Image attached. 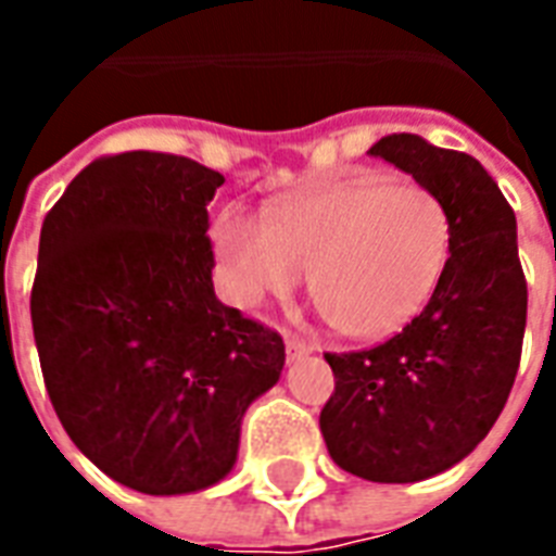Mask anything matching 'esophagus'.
Here are the masks:
<instances>
[{"instance_id": "esophagus-1", "label": "esophagus", "mask_w": 556, "mask_h": 556, "mask_svg": "<svg viewBox=\"0 0 556 556\" xmlns=\"http://www.w3.org/2000/svg\"><path fill=\"white\" fill-rule=\"evenodd\" d=\"M286 349H288V361H300V357L312 355L314 352L312 343H308L305 338H300V334H294V331L286 338Z\"/></svg>"}]
</instances>
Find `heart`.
<instances>
[{
  "mask_svg": "<svg viewBox=\"0 0 556 556\" xmlns=\"http://www.w3.org/2000/svg\"><path fill=\"white\" fill-rule=\"evenodd\" d=\"M227 291L260 305L312 274L317 303L343 334H395L430 303L453 253V216L418 181L357 176L296 192L253 218L225 210L213 227Z\"/></svg>",
  "mask_w": 556,
  "mask_h": 556,
  "instance_id": "b5f03b06",
  "label": "heart"
}]
</instances>
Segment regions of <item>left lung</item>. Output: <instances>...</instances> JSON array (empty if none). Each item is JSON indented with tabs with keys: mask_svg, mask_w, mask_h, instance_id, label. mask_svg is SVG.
Masks as SVG:
<instances>
[{
	"mask_svg": "<svg viewBox=\"0 0 556 556\" xmlns=\"http://www.w3.org/2000/svg\"><path fill=\"white\" fill-rule=\"evenodd\" d=\"M447 201L453 253L424 312L361 352H326L334 392L320 413L329 456L369 482H421L491 432L508 401L526 334L528 282L517 216L467 152L418 135L369 150Z\"/></svg>",
	"mask_w": 556,
	"mask_h": 556,
	"instance_id": "left-lung-1",
	"label": "left lung"
}]
</instances>
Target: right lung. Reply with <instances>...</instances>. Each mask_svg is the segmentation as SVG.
I'll use <instances>...</instances> for the list:
<instances>
[{"mask_svg": "<svg viewBox=\"0 0 556 556\" xmlns=\"http://www.w3.org/2000/svg\"><path fill=\"white\" fill-rule=\"evenodd\" d=\"M225 176L169 152L94 159L48 210L30 323L54 413L115 482L152 496L230 473L279 331L218 303L207 204Z\"/></svg>", "mask_w": 556, "mask_h": 556, "instance_id": "obj_1", "label": "right lung"}]
</instances>
